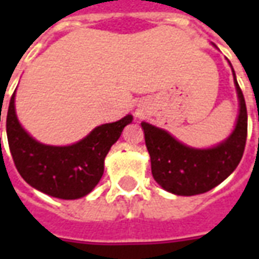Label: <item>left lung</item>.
<instances>
[{"mask_svg": "<svg viewBox=\"0 0 259 259\" xmlns=\"http://www.w3.org/2000/svg\"><path fill=\"white\" fill-rule=\"evenodd\" d=\"M234 84L240 102L237 123L233 133L217 147L191 148L166 130L141 122L152 176L162 189L178 195L202 194L221 185L237 168L247 140V108L236 76Z\"/></svg>", "mask_w": 259, "mask_h": 259, "instance_id": "left-lung-1", "label": "left lung"}]
</instances>
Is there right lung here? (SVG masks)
<instances>
[{
    "label": "right lung",
    "mask_w": 259,
    "mask_h": 259,
    "mask_svg": "<svg viewBox=\"0 0 259 259\" xmlns=\"http://www.w3.org/2000/svg\"><path fill=\"white\" fill-rule=\"evenodd\" d=\"M132 120L133 116L126 115L118 122L101 124L72 146H46L20 126L15 112L14 93L7 113L9 150L18 172L31 187L51 197L76 200L98 185L108 151Z\"/></svg>",
    "instance_id": "right-lung-1"
}]
</instances>
